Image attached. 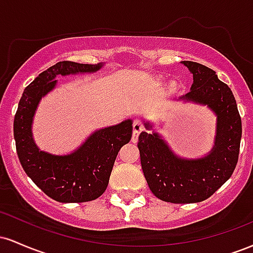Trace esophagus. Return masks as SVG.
<instances>
[{
	"label": "esophagus",
	"mask_w": 253,
	"mask_h": 253,
	"mask_svg": "<svg viewBox=\"0 0 253 253\" xmlns=\"http://www.w3.org/2000/svg\"><path fill=\"white\" fill-rule=\"evenodd\" d=\"M143 129H144V126L140 121L135 120L134 123H133V135H132L133 143H136V141H138V136Z\"/></svg>",
	"instance_id": "34e87169"
}]
</instances>
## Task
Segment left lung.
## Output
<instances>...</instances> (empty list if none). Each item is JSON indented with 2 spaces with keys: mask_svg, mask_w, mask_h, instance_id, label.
Masks as SVG:
<instances>
[{
  "mask_svg": "<svg viewBox=\"0 0 253 253\" xmlns=\"http://www.w3.org/2000/svg\"><path fill=\"white\" fill-rule=\"evenodd\" d=\"M194 76L183 100L207 104L217 117L215 145L205 158L175 156L157 133L141 132L138 149L141 169L151 191L162 201L195 203L207 200L232 176L239 158L242 119L236 98L215 71L200 63L183 62ZM151 129L150 124H145Z\"/></svg>",
  "mask_w": 253,
  "mask_h": 253,
  "instance_id": "obj_1",
  "label": "left lung"
}]
</instances>
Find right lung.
Wrapping results in <instances>:
<instances>
[{
    "mask_svg": "<svg viewBox=\"0 0 253 253\" xmlns=\"http://www.w3.org/2000/svg\"><path fill=\"white\" fill-rule=\"evenodd\" d=\"M102 64H78L64 60L38 76L26 86L14 118L16 152L28 177L43 193L58 202H88L96 200L108 185L115 159L132 138V120L96 130L77 151L53 156L40 151L32 138V121L38 103L56 86L57 75L95 72Z\"/></svg>",
    "mask_w": 253,
    "mask_h": 253,
    "instance_id": "1",
    "label": "right lung"
}]
</instances>
